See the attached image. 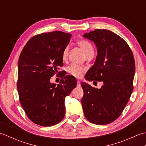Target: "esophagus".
I'll use <instances>...</instances> for the list:
<instances>
[{"mask_svg": "<svg viewBox=\"0 0 146 146\" xmlns=\"http://www.w3.org/2000/svg\"><path fill=\"white\" fill-rule=\"evenodd\" d=\"M81 86V83H80V81H77V86Z\"/></svg>", "mask_w": 146, "mask_h": 146, "instance_id": "obj_1", "label": "esophagus"}]
</instances>
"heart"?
Instances as JSON below:
<instances>
[{
	"label": "heart",
	"instance_id": "obj_1",
	"mask_svg": "<svg viewBox=\"0 0 146 146\" xmlns=\"http://www.w3.org/2000/svg\"><path fill=\"white\" fill-rule=\"evenodd\" d=\"M78 44L79 45L80 47L82 49V50L84 51L86 56H88V54L94 53V47H93L92 43L87 41V40H80V41H78ZM69 46H66V47L64 48L63 52H62V58H63V60H66L68 58V54H69ZM67 70L68 72L69 73L70 75L77 77V78H80V76H82L83 71L85 70L84 68H82L77 64H73L68 67Z\"/></svg>",
	"mask_w": 146,
	"mask_h": 146
}]
</instances>
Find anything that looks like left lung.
<instances>
[{"mask_svg": "<svg viewBox=\"0 0 146 146\" xmlns=\"http://www.w3.org/2000/svg\"><path fill=\"white\" fill-rule=\"evenodd\" d=\"M83 37L94 41L97 48V58L85 78L104 82L100 89L81 83L83 112L93 123L108 124L120 115L132 93L134 55L127 43L109 30L95 29Z\"/></svg>", "mask_w": 146, "mask_h": 146, "instance_id": "1", "label": "left lung"}]
</instances>
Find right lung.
<instances>
[{
    "label": "right lung",
    "mask_w": 146,
    "mask_h": 146,
    "mask_svg": "<svg viewBox=\"0 0 146 146\" xmlns=\"http://www.w3.org/2000/svg\"><path fill=\"white\" fill-rule=\"evenodd\" d=\"M71 36L61 31L40 34L29 39L21 52L17 83L20 103L29 119L39 125L61 122L65 97L76 86L75 77L66 74L57 85L49 80L63 66L62 52Z\"/></svg>",
    "instance_id": "obj_1"
}]
</instances>
